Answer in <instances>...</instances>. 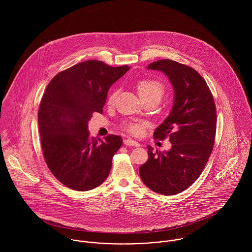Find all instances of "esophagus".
<instances>
[{
    "instance_id": "1",
    "label": "esophagus",
    "mask_w": 252,
    "mask_h": 252,
    "mask_svg": "<svg viewBox=\"0 0 252 252\" xmlns=\"http://www.w3.org/2000/svg\"><path fill=\"white\" fill-rule=\"evenodd\" d=\"M124 144H125V145H130V146H136V147L140 146L139 143H137L136 141H133V140H131V139H126V140H124Z\"/></svg>"
}]
</instances>
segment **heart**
Returning <instances> with one entry per match:
<instances>
[{"instance_id": "heart-1", "label": "heart", "mask_w": 252, "mask_h": 252, "mask_svg": "<svg viewBox=\"0 0 252 252\" xmlns=\"http://www.w3.org/2000/svg\"><path fill=\"white\" fill-rule=\"evenodd\" d=\"M137 90L142 100H156L157 102L162 98L165 92V85L162 81L155 78H143L137 83ZM116 98V91H112L108 97V105H112ZM145 124L143 122H126L123 125V130L135 135L140 136L144 133Z\"/></svg>"}]
</instances>
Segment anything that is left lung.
Segmentation results:
<instances>
[{"label":"left lung","instance_id":"obj_1","mask_svg":"<svg viewBox=\"0 0 252 252\" xmlns=\"http://www.w3.org/2000/svg\"><path fill=\"white\" fill-rule=\"evenodd\" d=\"M170 79L175 93L169 116L154 131V138L170 139L169 151H154L147 145L148 160L140 176L152 191L175 195L200 177L212 154L216 131V108L213 94L202 75L193 68L163 59L147 66Z\"/></svg>","mask_w":252,"mask_h":252}]
</instances>
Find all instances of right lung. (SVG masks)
I'll list each match as a JSON object with an SVG mask.
<instances>
[{
	"label": "right lung",
	"mask_w": 252,
	"mask_h": 252,
	"mask_svg": "<svg viewBox=\"0 0 252 252\" xmlns=\"http://www.w3.org/2000/svg\"><path fill=\"white\" fill-rule=\"evenodd\" d=\"M129 69L88 60L48 83L37 112L40 143L48 169L67 187L88 191L107 180L122 138H91L88 121L93 112H103L109 87Z\"/></svg>",
	"instance_id": "add662e5"
}]
</instances>
